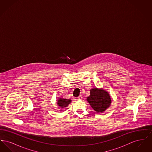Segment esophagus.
I'll list each match as a JSON object with an SVG mask.
<instances>
[{
    "instance_id": "obj_1",
    "label": "esophagus",
    "mask_w": 152,
    "mask_h": 152,
    "mask_svg": "<svg viewBox=\"0 0 152 152\" xmlns=\"http://www.w3.org/2000/svg\"><path fill=\"white\" fill-rule=\"evenodd\" d=\"M77 99H79V100L82 99H83V96L80 94V95H79V96L77 97Z\"/></svg>"
}]
</instances>
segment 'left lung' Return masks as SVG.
<instances>
[{"label": "left lung", "mask_w": 152, "mask_h": 152, "mask_svg": "<svg viewBox=\"0 0 152 152\" xmlns=\"http://www.w3.org/2000/svg\"><path fill=\"white\" fill-rule=\"evenodd\" d=\"M87 99L91 107L97 113L104 112L108 108L112 102L108 92L102 88L91 89L90 96Z\"/></svg>", "instance_id": "obj_1"}]
</instances>
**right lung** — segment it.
Instances as JSON below:
<instances>
[{
  "instance_id": "add662e5",
  "label": "right lung",
  "mask_w": 152,
  "mask_h": 152,
  "mask_svg": "<svg viewBox=\"0 0 152 152\" xmlns=\"http://www.w3.org/2000/svg\"><path fill=\"white\" fill-rule=\"evenodd\" d=\"M71 102V99H65L64 98H60L58 100L57 104L59 108H64L65 107H66Z\"/></svg>"
}]
</instances>
